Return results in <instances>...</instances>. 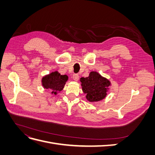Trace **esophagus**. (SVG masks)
<instances>
[{
    "label": "esophagus",
    "mask_w": 155,
    "mask_h": 155,
    "mask_svg": "<svg viewBox=\"0 0 155 155\" xmlns=\"http://www.w3.org/2000/svg\"><path fill=\"white\" fill-rule=\"evenodd\" d=\"M73 79H74V81H78V79H79V76H78V74H74L73 75Z\"/></svg>",
    "instance_id": "1"
}]
</instances>
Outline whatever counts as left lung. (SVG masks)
I'll use <instances>...</instances> for the list:
<instances>
[{
    "instance_id": "left-lung-1",
    "label": "left lung",
    "mask_w": 155,
    "mask_h": 155,
    "mask_svg": "<svg viewBox=\"0 0 155 155\" xmlns=\"http://www.w3.org/2000/svg\"><path fill=\"white\" fill-rule=\"evenodd\" d=\"M80 81L83 91L87 94L86 98L91 102L100 101L105 98L108 87L110 85L109 81L96 72H91L88 78H81Z\"/></svg>"
}]
</instances>
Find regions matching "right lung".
I'll return each instance as SVG.
<instances>
[{"label":"right lung","instance_id":"1","mask_svg":"<svg viewBox=\"0 0 155 155\" xmlns=\"http://www.w3.org/2000/svg\"><path fill=\"white\" fill-rule=\"evenodd\" d=\"M68 80L67 75H61L58 72H54L46 76L42 79V83L45 88L51 89L52 94H56L57 91H61Z\"/></svg>","mask_w":155,"mask_h":155}]
</instances>
